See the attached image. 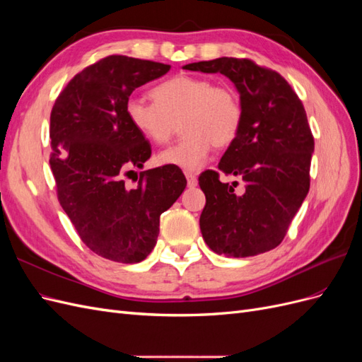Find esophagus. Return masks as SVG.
I'll return each mask as SVG.
<instances>
[{
    "label": "esophagus",
    "mask_w": 362,
    "mask_h": 362,
    "mask_svg": "<svg viewBox=\"0 0 362 362\" xmlns=\"http://www.w3.org/2000/svg\"><path fill=\"white\" fill-rule=\"evenodd\" d=\"M185 178H187L189 187H196V185H198V177H196V173H194V172L185 170Z\"/></svg>",
    "instance_id": "1"
}]
</instances>
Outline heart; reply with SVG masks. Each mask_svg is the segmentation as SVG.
Segmentation results:
<instances>
[{"label": "heart", "mask_w": 362, "mask_h": 362, "mask_svg": "<svg viewBox=\"0 0 362 362\" xmlns=\"http://www.w3.org/2000/svg\"><path fill=\"white\" fill-rule=\"evenodd\" d=\"M154 103L131 96L128 122L152 145H164L181 122L182 139L158 154V161L182 169H199L213 145H231L243 124L242 100L234 87L196 75H177L151 90Z\"/></svg>", "instance_id": "obj_1"}]
</instances>
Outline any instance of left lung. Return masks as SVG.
Masks as SVG:
<instances>
[{"mask_svg": "<svg viewBox=\"0 0 362 362\" xmlns=\"http://www.w3.org/2000/svg\"><path fill=\"white\" fill-rule=\"evenodd\" d=\"M184 69L221 72L231 80L243 105V124L218 170L199 175L205 206L201 233L218 255L242 258L281 245L310 190L314 137L302 101L276 71L250 59L221 57ZM244 181L222 183L220 175Z\"/></svg>", "mask_w": 362, "mask_h": 362, "instance_id": "8db88e82", "label": "left lung"}]
</instances>
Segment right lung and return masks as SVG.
<instances>
[{"label":"right lung","mask_w":362,"mask_h":362,"mask_svg":"<svg viewBox=\"0 0 362 362\" xmlns=\"http://www.w3.org/2000/svg\"><path fill=\"white\" fill-rule=\"evenodd\" d=\"M169 69L117 54L104 57L76 74L51 110L49 164L57 199L81 242L116 262L133 264L151 254L161 213L187 184L172 164L127 182L151 157V144L128 122L127 101Z\"/></svg>","instance_id":"right-lung-1"}]
</instances>
